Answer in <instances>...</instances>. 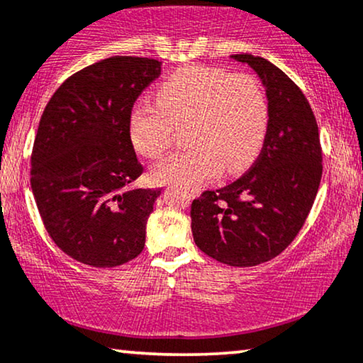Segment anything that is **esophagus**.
Returning a JSON list of instances; mask_svg holds the SVG:
<instances>
[{
	"label": "esophagus",
	"mask_w": 363,
	"mask_h": 363,
	"mask_svg": "<svg viewBox=\"0 0 363 363\" xmlns=\"http://www.w3.org/2000/svg\"><path fill=\"white\" fill-rule=\"evenodd\" d=\"M199 192H201L199 189H191V191H189V196H192V197H196V196H199Z\"/></svg>",
	"instance_id": "34e87169"
}]
</instances>
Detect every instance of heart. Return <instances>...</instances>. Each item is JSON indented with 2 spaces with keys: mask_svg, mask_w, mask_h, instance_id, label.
<instances>
[{
  "mask_svg": "<svg viewBox=\"0 0 363 363\" xmlns=\"http://www.w3.org/2000/svg\"><path fill=\"white\" fill-rule=\"evenodd\" d=\"M269 105L251 75L219 67L179 68L157 89V104L140 100L128 113V137L137 152L159 157L179 125L192 145L155 164L159 184L196 186L216 176L245 171L258 157L268 132Z\"/></svg>",
  "mask_w": 363,
  "mask_h": 363,
  "instance_id": "obj_1",
  "label": "heart"
}]
</instances>
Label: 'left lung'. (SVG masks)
Returning <instances> with one entry per match:
<instances>
[{
  "instance_id": "8db88e82",
  "label": "left lung",
  "mask_w": 363,
  "mask_h": 363,
  "mask_svg": "<svg viewBox=\"0 0 363 363\" xmlns=\"http://www.w3.org/2000/svg\"><path fill=\"white\" fill-rule=\"evenodd\" d=\"M266 86L269 122L247 172L191 206L197 247L219 263L256 266L277 258L308 218L322 181V144L308 100L286 73L261 57L233 55Z\"/></svg>"
}]
</instances>
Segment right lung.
<instances>
[{
	"label": "right lung",
	"mask_w": 363,
	"mask_h": 363,
	"mask_svg": "<svg viewBox=\"0 0 363 363\" xmlns=\"http://www.w3.org/2000/svg\"><path fill=\"white\" fill-rule=\"evenodd\" d=\"M159 75V60L105 58L68 77L43 110L31 191L50 238L80 263L113 268L144 250L160 189H127L144 172L128 113Z\"/></svg>",
	"instance_id": "right-lung-1"
}]
</instances>
